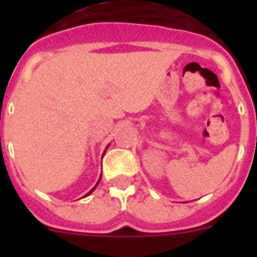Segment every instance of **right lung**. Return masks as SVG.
I'll list each match as a JSON object with an SVG mask.
<instances>
[{"label":"right lung","mask_w":257,"mask_h":257,"mask_svg":"<svg viewBox=\"0 0 257 257\" xmlns=\"http://www.w3.org/2000/svg\"><path fill=\"white\" fill-rule=\"evenodd\" d=\"M99 181H100V180H99ZM99 181H97V184H99ZM97 184H96V185H97ZM96 185H95V187H96ZM95 187H94V188H92V189H91V190H90V192H88V193H87V194H86V196H88V194H90V193H92V190H94V189H95Z\"/></svg>","instance_id":"right-lung-1"}]
</instances>
